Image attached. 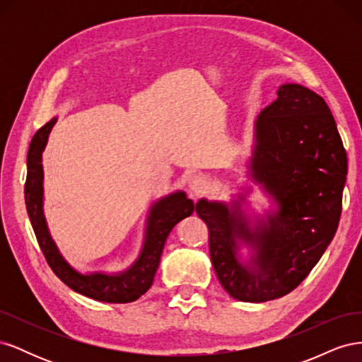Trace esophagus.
I'll return each instance as SVG.
<instances>
[{"label":"esophagus","mask_w":362,"mask_h":362,"mask_svg":"<svg viewBox=\"0 0 362 362\" xmlns=\"http://www.w3.org/2000/svg\"><path fill=\"white\" fill-rule=\"evenodd\" d=\"M206 184V180L202 177V175H193V177H190L189 180V189L192 192L193 196L199 194Z\"/></svg>","instance_id":"obj_1"}]
</instances>
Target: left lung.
Segmentation results:
<instances>
[{
  "instance_id": "obj_1",
  "label": "left lung",
  "mask_w": 362,
  "mask_h": 362,
  "mask_svg": "<svg viewBox=\"0 0 362 362\" xmlns=\"http://www.w3.org/2000/svg\"><path fill=\"white\" fill-rule=\"evenodd\" d=\"M347 157L335 119L320 95L282 84L259 113L249 177L276 210L250 221L243 198L233 205L201 199L196 213L208 226L210 257L231 298L267 302L293 291L329 246L341 216ZM252 252L242 262L238 252Z\"/></svg>"
}]
</instances>
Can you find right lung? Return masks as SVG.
I'll return each mask as SVG.
<instances>
[{
  "label": "right lung",
  "mask_w": 362,
  "mask_h": 362,
  "mask_svg": "<svg viewBox=\"0 0 362 362\" xmlns=\"http://www.w3.org/2000/svg\"><path fill=\"white\" fill-rule=\"evenodd\" d=\"M56 122L57 117H54L37 129L30 144L27 157V181L24 190L25 205L37 243L52 272L74 291L100 302H134L151 288L168 235L175 225L194 211V204L184 192H177L166 196V198H161L152 205L146 221L144 247H141L134 264L125 272L112 273V275L95 272L84 275V273L75 270L63 258L57 245L54 243L48 231L45 216H43L42 152L47 146L49 133Z\"/></svg>",
  "instance_id": "obj_1"
}]
</instances>
